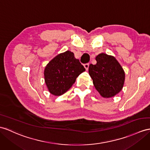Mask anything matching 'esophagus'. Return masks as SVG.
<instances>
[{
  "label": "esophagus",
  "instance_id": "esophagus-1",
  "mask_svg": "<svg viewBox=\"0 0 150 150\" xmlns=\"http://www.w3.org/2000/svg\"><path fill=\"white\" fill-rule=\"evenodd\" d=\"M84 67H85V68L86 69V70L87 71L88 69V67H89V64L87 63V64H84Z\"/></svg>",
  "mask_w": 150,
  "mask_h": 150
}]
</instances>
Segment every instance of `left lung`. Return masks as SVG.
<instances>
[{
    "instance_id": "8db88e82",
    "label": "left lung",
    "mask_w": 150,
    "mask_h": 150,
    "mask_svg": "<svg viewBox=\"0 0 150 150\" xmlns=\"http://www.w3.org/2000/svg\"><path fill=\"white\" fill-rule=\"evenodd\" d=\"M96 65H89L88 72L95 88L105 98L114 97L122 90L125 72L116 58L105 53L96 57Z\"/></svg>"
}]
</instances>
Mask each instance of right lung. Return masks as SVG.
Listing matches in <instances>:
<instances>
[{"label":"right lung","instance_id":"obj_1","mask_svg":"<svg viewBox=\"0 0 150 150\" xmlns=\"http://www.w3.org/2000/svg\"><path fill=\"white\" fill-rule=\"evenodd\" d=\"M85 71L83 65L70 51L58 54L47 64L44 72L49 92L55 96L64 94Z\"/></svg>","mask_w":150,"mask_h":150}]
</instances>
